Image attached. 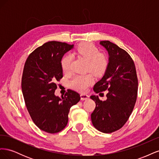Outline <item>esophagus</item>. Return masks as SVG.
I'll return each mask as SVG.
<instances>
[{
    "mask_svg": "<svg viewBox=\"0 0 159 159\" xmlns=\"http://www.w3.org/2000/svg\"><path fill=\"white\" fill-rule=\"evenodd\" d=\"M80 97H81V100H86V99H88L89 98V95L87 94H85V93H81L80 95Z\"/></svg>",
    "mask_w": 159,
    "mask_h": 159,
    "instance_id": "obj_1",
    "label": "esophagus"
}]
</instances>
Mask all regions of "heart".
<instances>
[{"label":"heart","mask_w":159,"mask_h":159,"mask_svg":"<svg viewBox=\"0 0 159 159\" xmlns=\"http://www.w3.org/2000/svg\"><path fill=\"white\" fill-rule=\"evenodd\" d=\"M76 53L88 61V69L95 75L102 74L107 66V58L99 54V51L94 45L90 43L80 44L76 49ZM72 56L65 55L61 60V69L64 72L71 70ZM93 82V78L91 74H79L75 75L70 81L71 88L80 91H84Z\"/></svg>","instance_id":"b5f03b06"}]
</instances>
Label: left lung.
Returning a JSON list of instances; mask_svg holds the SVG:
<instances>
[{"mask_svg":"<svg viewBox=\"0 0 159 159\" xmlns=\"http://www.w3.org/2000/svg\"><path fill=\"white\" fill-rule=\"evenodd\" d=\"M99 44L107 51L109 62L93 91L98 93L108 90V93L105 101L91 96L96 105L91 119L98 131L110 133L121 129L131 115L137 100L138 80L134 61L126 51L107 40Z\"/></svg>","mask_w":159,"mask_h":159,"instance_id":"left-lung-1","label":"left lung"}]
</instances>
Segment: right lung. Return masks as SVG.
<instances>
[{"instance_id": "add662e5", "label": "right lung", "mask_w": 159, "mask_h": 159, "mask_svg": "<svg viewBox=\"0 0 159 159\" xmlns=\"http://www.w3.org/2000/svg\"><path fill=\"white\" fill-rule=\"evenodd\" d=\"M74 45L51 41L29 55L24 67L22 90L28 111L40 129L56 133L68 121L71 106L80 100L76 91L69 89L64 97L55 95L56 81L63 77L61 60Z\"/></svg>"}]
</instances>
